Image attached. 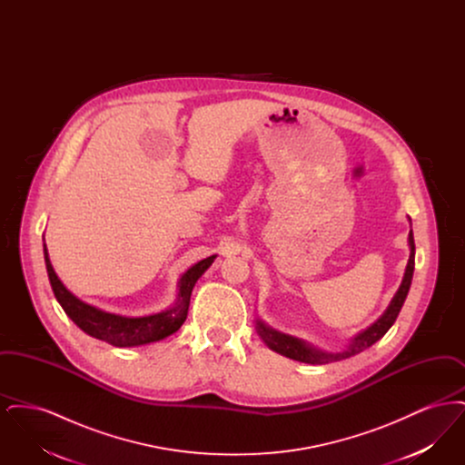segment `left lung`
Returning a JSON list of instances; mask_svg holds the SVG:
<instances>
[{
    "instance_id": "left-lung-1",
    "label": "left lung",
    "mask_w": 465,
    "mask_h": 465,
    "mask_svg": "<svg viewBox=\"0 0 465 465\" xmlns=\"http://www.w3.org/2000/svg\"><path fill=\"white\" fill-rule=\"evenodd\" d=\"M408 241H410L411 252H410V260H408V266H406V272H404L402 284H401V288L396 292L394 300L391 302L389 309L385 310V313L376 321L373 326H370L366 331H362L355 336L347 351L338 352V354L319 352V351L309 347L307 343H303L302 340H296V338L288 336V334H282V332L273 331V330L266 328L265 324H262L258 321V332L263 338V341L272 351L286 355L289 359H294V361H300V362H307V364H326V362H331V361L347 359L351 355L359 354V352L366 351L368 347H371L396 322L399 312L402 309L404 300H406L408 291H410V286H411L413 270H415V239H413V232H410V239Z\"/></svg>"
}]
</instances>
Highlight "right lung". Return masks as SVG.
Masks as SVG:
<instances>
[{
	"label": "right lung",
	"mask_w": 465,
	"mask_h": 465,
	"mask_svg": "<svg viewBox=\"0 0 465 465\" xmlns=\"http://www.w3.org/2000/svg\"><path fill=\"white\" fill-rule=\"evenodd\" d=\"M45 251V263H46V272L50 279V286L64 309L67 317L90 336L103 340L110 343L113 347H135V345H144L163 340L165 336L176 332L181 324L186 321L188 315V307H190V296L192 289L195 282L199 281L200 275L211 266L216 256H209L205 260L199 262L197 265L192 266L186 270L179 281V294H177V303L173 309L160 312L155 315H146V317H120L113 315L103 310L94 309L87 303L80 302L76 296H73L64 284L59 281L55 275L52 263L48 260L46 247Z\"/></svg>",
	"instance_id": "obj_1"
}]
</instances>
